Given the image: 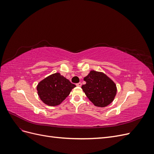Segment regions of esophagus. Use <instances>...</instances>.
<instances>
[{
    "instance_id": "34e87169",
    "label": "esophagus",
    "mask_w": 154,
    "mask_h": 154,
    "mask_svg": "<svg viewBox=\"0 0 154 154\" xmlns=\"http://www.w3.org/2000/svg\"><path fill=\"white\" fill-rule=\"evenodd\" d=\"M76 86H78V87H81V86H82V83H81V82H79V83H76Z\"/></svg>"
}]
</instances>
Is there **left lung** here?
<instances>
[{"mask_svg": "<svg viewBox=\"0 0 154 154\" xmlns=\"http://www.w3.org/2000/svg\"><path fill=\"white\" fill-rule=\"evenodd\" d=\"M83 80L86 84L83 85L82 88L95 106L105 107L113 101L117 93V87L105 74L92 70Z\"/></svg>", "mask_w": 154, "mask_h": 154, "instance_id": "8db88e82", "label": "left lung"}]
</instances>
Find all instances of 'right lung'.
<instances>
[{"label":"right lung","instance_id":"add662e5","mask_svg":"<svg viewBox=\"0 0 154 154\" xmlns=\"http://www.w3.org/2000/svg\"><path fill=\"white\" fill-rule=\"evenodd\" d=\"M75 87L67 78L57 72L40 82L36 89L40 100L52 106L61 103Z\"/></svg>","mask_w":154,"mask_h":154}]
</instances>
